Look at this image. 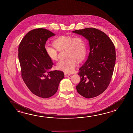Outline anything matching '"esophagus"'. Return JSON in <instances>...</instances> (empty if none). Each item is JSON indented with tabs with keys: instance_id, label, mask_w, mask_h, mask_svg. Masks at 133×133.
Returning a JSON list of instances; mask_svg holds the SVG:
<instances>
[{
	"instance_id": "obj_1",
	"label": "esophagus",
	"mask_w": 133,
	"mask_h": 133,
	"mask_svg": "<svg viewBox=\"0 0 133 133\" xmlns=\"http://www.w3.org/2000/svg\"><path fill=\"white\" fill-rule=\"evenodd\" d=\"M70 75V74H69L65 73V77H68Z\"/></svg>"
}]
</instances>
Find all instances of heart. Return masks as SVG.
<instances>
[{
    "instance_id": "heart-1",
    "label": "heart",
    "mask_w": 133,
    "mask_h": 133,
    "mask_svg": "<svg viewBox=\"0 0 133 133\" xmlns=\"http://www.w3.org/2000/svg\"><path fill=\"white\" fill-rule=\"evenodd\" d=\"M55 48L48 45L45 46V53L50 59L57 60V50H65V59L60 60L57 64L60 70L70 73L75 70L77 61L80 62L85 58L87 46L85 39L81 36H62L57 38L53 42Z\"/></svg>"
}]
</instances>
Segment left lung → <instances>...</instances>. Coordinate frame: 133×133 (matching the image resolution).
<instances>
[{
  "label": "left lung",
  "instance_id": "8db88e82",
  "mask_svg": "<svg viewBox=\"0 0 133 133\" xmlns=\"http://www.w3.org/2000/svg\"><path fill=\"white\" fill-rule=\"evenodd\" d=\"M72 32L88 40L90 51L87 61L79 69L81 80L76 90L85 98L96 97L106 90L110 82L116 63L115 47L108 35L96 28Z\"/></svg>",
  "mask_w": 133,
  "mask_h": 133
}]
</instances>
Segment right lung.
Returning a JSON list of instances; mask_svg holds the SVG:
<instances>
[{"mask_svg":"<svg viewBox=\"0 0 133 133\" xmlns=\"http://www.w3.org/2000/svg\"><path fill=\"white\" fill-rule=\"evenodd\" d=\"M55 35L45 28L33 29L25 35L18 47L23 80L32 93L45 98L56 94L64 77L61 71H48L54 63L46 54L45 46L47 40Z\"/></svg>","mask_w":133,"mask_h":133,"instance_id":"obj_1","label":"right lung"}]
</instances>
